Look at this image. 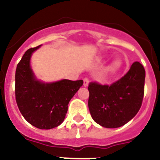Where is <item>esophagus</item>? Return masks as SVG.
Returning <instances> with one entry per match:
<instances>
[{
  "instance_id": "1",
  "label": "esophagus",
  "mask_w": 160,
  "mask_h": 160,
  "mask_svg": "<svg viewBox=\"0 0 160 160\" xmlns=\"http://www.w3.org/2000/svg\"><path fill=\"white\" fill-rule=\"evenodd\" d=\"M89 82H90V79H89L88 78H85L83 79V85H84V87H87Z\"/></svg>"
}]
</instances>
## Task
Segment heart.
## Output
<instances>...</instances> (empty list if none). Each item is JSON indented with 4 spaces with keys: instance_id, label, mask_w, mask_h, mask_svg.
Returning a JSON list of instances; mask_svg holds the SVG:
<instances>
[{
    "instance_id": "1",
    "label": "heart",
    "mask_w": 160,
    "mask_h": 160,
    "mask_svg": "<svg viewBox=\"0 0 160 160\" xmlns=\"http://www.w3.org/2000/svg\"><path fill=\"white\" fill-rule=\"evenodd\" d=\"M120 67H121V64H120L119 62H118V61H115V62H114L112 63V65L111 66L110 70L113 72H115L117 71V70H119Z\"/></svg>"
}]
</instances>
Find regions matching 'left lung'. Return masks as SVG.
<instances>
[{
  "label": "left lung",
  "mask_w": 160,
  "mask_h": 160,
  "mask_svg": "<svg viewBox=\"0 0 160 160\" xmlns=\"http://www.w3.org/2000/svg\"><path fill=\"white\" fill-rule=\"evenodd\" d=\"M145 75L142 65L135 62L111 85L90 82L88 107L94 122L103 128H117L132 119L142 106Z\"/></svg>",
  "instance_id": "8db88e82"
}]
</instances>
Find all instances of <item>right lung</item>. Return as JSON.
I'll list each match as a JSON object with an SVG mask.
<instances>
[{"label": "right lung", "mask_w": 160, "mask_h": 160, "mask_svg": "<svg viewBox=\"0 0 160 160\" xmlns=\"http://www.w3.org/2000/svg\"><path fill=\"white\" fill-rule=\"evenodd\" d=\"M30 48L17 66L15 97L25 119L39 129H52L64 121L68 104L82 80L63 79L53 83H43L35 78L29 61L32 53L40 47Z\"/></svg>", "instance_id": "right-lung-1"}]
</instances>
